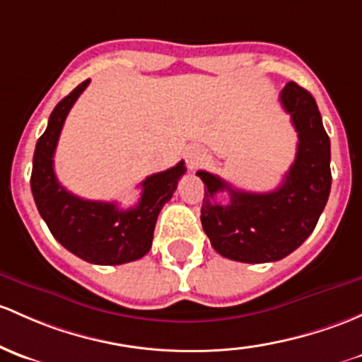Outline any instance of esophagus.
<instances>
[{"label": "esophagus", "mask_w": 362, "mask_h": 362, "mask_svg": "<svg viewBox=\"0 0 362 362\" xmlns=\"http://www.w3.org/2000/svg\"><path fill=\"white\" fill-rule=\"evenodd\" d=\"M203 149H201L199 146H191L187 149V156H185V158H187V165H189V168L191 170H194L196 168L197 165H199L201 161H203Z\"/></svg>", "instance_id": "esophagus-1"}]
</instances>
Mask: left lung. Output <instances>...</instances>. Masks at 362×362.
Segmentation results:
<instances>
[{"mask_svg":"<svg viewBox=\"0 0 362 362\" xmlns=\"http://www.w3.org/2000/svg\"><path fill=\"white\" fill-rule=\"evenodd\" d=\"M298 133L295 161L276 191L234 189L208 171H197L204 184L201 223L222 257L245 264H264L288 257L314 230L332 189L329 136L314 97L290 81L279 97ZM230 192V203L214 196Z\"/></svg>","mask_w":362,"mask_h":362,"instance_id":"obj_1","label":"left lung"}]
</instances>
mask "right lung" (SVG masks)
<instances>
[{
	"instance_id": "obj_1",
	"label": "right lung",
	"mask_w": 362,
	"mask_h": 362,
	"mask_svg": "<svg viewBox=\"0 0 362 362\" xmlns=\"http://www.w3.org/2000/svg\"><path fill=\"white\" fill-rule=\"evenodd\" d=\"M90 79L76 86L55 105L48 127L37 139L33 158L30 191L37 211L53 238L85 262L119 265L142 258L152 246L156 220L185 173L184 161L151 175L142 182L139 204L121 210L116 203L90 201L74 196L59 184L53 171V154L64 121Z\"/></svg>"
}]
</instances>
